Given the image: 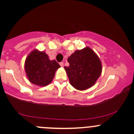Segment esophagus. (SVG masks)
I'll return each mask as SVG.
<instances>
[{
	"instance_id": "obj_1",
	"label": "esophagus",
	"mask_w": 134,
	"mask_h": 134,
	"mask_svg": "<svg viewBox=\"0 0 134 134\" xmlns=\"http://www.w3.org/2000/svg\"><path fill=\"white\" fill-rule=\"evenodd\" d=\"M60 65L61 66V67H64V62H60Z\"/></svg>"
}]
</instances>
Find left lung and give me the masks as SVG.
<instances>
[{"label":"left lung","instance_id":"8db88e82","mask_svg":"<svg viewBox=\"0 0 134 134\" xmlns=\"http://www.w3.org/2000/svg\"><path fill=\"white\" fill-rule=\"evenodd\" d=\"M64 67L70 84L78 90H85L94 84L101 74L99 58L90 48L76 50L67 59Z\"/></svg>","mask_w":134,"mask_h":134}]
</instances>
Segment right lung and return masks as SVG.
Returning <instances> with one entry per match:
<instances>
[{"label":"right lung","instance_id":"add662e5","mask_svg":"<svg viewBox=\"0 0 134 134\" xmlns=\"http://www.w3.org/2000/svg\"><path fill=\"white\" fill-rule=\"evenodd\" d=\"M60 66L55 60H50L44 52L33 50L25 62V70L29 81L33 84L45 86L52 82L55 71Z\"/></svg>","mask_w":134,"mask_h":134}]
</instances>
